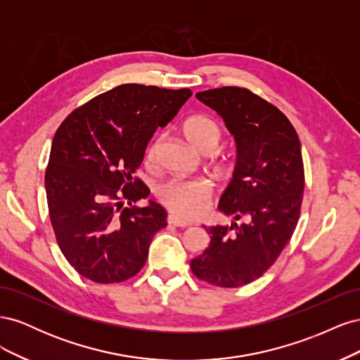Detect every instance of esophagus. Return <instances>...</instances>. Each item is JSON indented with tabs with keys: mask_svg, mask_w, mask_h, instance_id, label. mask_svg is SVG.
<instances>
[{
	"mask_svg": "<svg viewBox=\"0 0 360 360\" xmlns=\"http://www.w3.org/2000/svg\"><path fill=\"white\" fill-rule=\"evenodd\" d=\"M167 221H168V224H169V225L180 226V228H184V226H188V225H189V222H186V221H181L180 217H179V216H176V214H168Z\"/></svg>",
	"mask_w": 360,
	"mask_h": 360,
	"instance_id": "1",
	"label": "esophagus"
}]
</instances>
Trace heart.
Returning <instances> with one entry per match:
<instances>
[{"mask_svg":"<svg viewBox=\"0 0 360 360\" xmlns=\"http://www.w3.org/2000/svg\"><path fill=\"white\" fill-rule=\"evenodd\" d=\"M183 134L189 143L200 150H214L222 138V129L214 118L197 114L183 123ZM162 138L158 135L150 141L146 151L147 162H153L158 156ZM159 201L168 210L183 219H195L201 216L212 198V186L205 180H181L172 179L162 183L156 191Z\"/></svg>","mask_w":360,"mask_h":360,"instance_id":"heart-1","label":"heart"}]
</instances>
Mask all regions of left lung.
<instances>
[{"label":"left lung","mask_w":360,"mask_h":360,"mask_svg":"<svg viewBox=\"0 0 360 360\" xmlns=\"http://www.w3.org/2000/svg\"><path fill=\"white\" fill-rule=\"evenodd\" d=\"M197 99L224 118L236 143L233 179L217 210L246 222L204 226L210 245L191 269L212 285L242 287L275 263L296 230L304 188L300 141L276 106L246 89L222 86Z\"/></svg>","instance_id":"1"}]
</instances>
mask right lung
Returning <instances> with one entry per match:
<instances>
[{
	"mask_svg": "<svg viewBox=\"0 0 360 360\" xmlns=\"http://www.w3.org/2000/svg\"><path fill=\"white\" fill-rule=\"evenodd\" d=\"M192 91L124 84L94 97L58 127L45 189L51 224L69 264L84 278L114 284L146 264L167 210L132 179L158 127L177 115Z\"/></svg>",
	"mask_w": 360,
	"mask_h": 360,
	"instance_id": "add662e5",
	"label": "right lung"
}]
</instances>
